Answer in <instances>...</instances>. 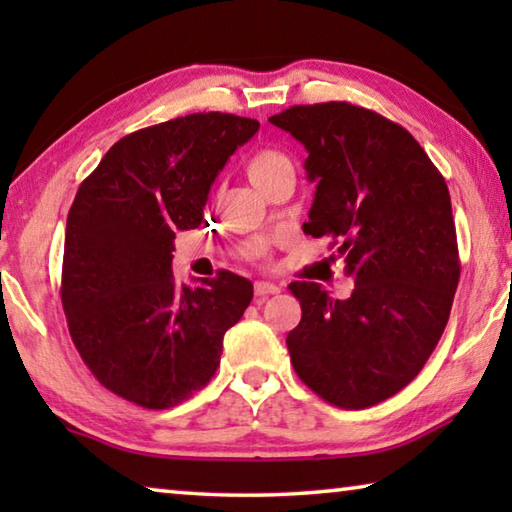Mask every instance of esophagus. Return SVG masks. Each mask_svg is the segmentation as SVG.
I'll list each match as a JSON object with an SVG mask.
<instances>
[{"label": "esophagus", "instance_id": "obj_1", "mask_svg": "<svg viewBox=\"0 0 512 512\" xmlns=\"http://www.w3.org/2000/svg\"><path fill=\"white\" fill-rule=\"evenodd\" d=\"M282 289L277 287L273 282H255V296L257 300H264L268 296H275V293H280Z\"/></svg>", "mask_w": 512, "mask_h": 512}]
</instances>
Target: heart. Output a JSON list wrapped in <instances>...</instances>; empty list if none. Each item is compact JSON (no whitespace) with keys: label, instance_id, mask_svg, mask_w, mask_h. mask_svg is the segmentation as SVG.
<instances>
[{"label":"heart","instance_id":"b5f03b06","mask_svg":"<svg viewBox=\"0 0 512 512\" xmlns=\"http://www.w3.org/2000/svg\"><path fill=\"white\" fill-rule=\"evenodd\" d=\"M282 162H287V158H284L282 153L277 151H271V149H262L253 153L246 162V176L250 180V185L253 187H262L264 180L271 176L275 167H280Z\"/></svg>","mask_w":512,"mask_h":512}]
</instances>
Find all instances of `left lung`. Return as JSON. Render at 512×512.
<instances>
[{
    "label": "left lung",
    "instance_id": "8db88e82",
    "mask_svg": "<svg viewBox=\"0 0 512 512\" xmlns=\"http://www.w3.org/2000/svg\"><path fill=\"white\" fill-rule=\"evenodd\" d=\"M268 121L309 153L302 230L332 239L354 277L345 300L289 284L302 309L287 336L293 370L325 402L368 409L413 381L445 332L461 277L447 183L406 128L348 101Z\"/></svg>",
    "mask_w": 512,
    "mask_h": 512
}]
</instances>
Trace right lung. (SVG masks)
I'll list each match as a JSON object with an SVG mask.
<instances>
[{
	"instance_id": "obj_1",
	"label": "right lung",
	"mask_w": 512,
	"mask_h": 512,
	"mask_svg": "<svg viewBox=\"0 0 512 512\" xmlns=\"http://www.w3.org/2000/svg\"><path fill=\"white\" fill-rule=\"evenodd\" d=\"M259 121L194 112L121 137L67 214L60 300L69 336L103 386L171 409L214 377L223 336L253 300L221 271L198 287L171 273L178 230L201 225L214 178Z\"/></svg>"
}]
</instances>
